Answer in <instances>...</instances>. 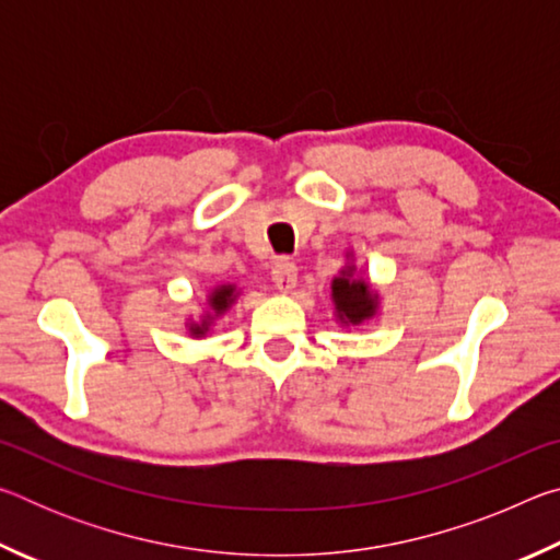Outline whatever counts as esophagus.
<instances>
[{
    "label": "esophagus",
    "mask_w": 560,
    "mask_h": 560,
    "mask_svg": "<svg viewBox=\"0 0 560 560\" xmlns=\"http://www.w3.org/2000/svg\"><path fill=\"white\" fill-rule=\"evenodd\" d=\"M296 273H299V269H296V264H293L291 259H287V257L277 259V261H273V267H271L273 287H277L283 293L293 291V289H296Z\"/></svg>",
    "instance_id": "34e87169"
}]
</instances>
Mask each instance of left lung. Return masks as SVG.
<instances>
[{"instance_id": "obj_1", "label": "left lung", "mask_w": 560, "mask_h": 560, "mask_svg": "<svg viewBox=\"0 0 560 560\" xmlns=\"http://www.w3.org/2000/svg\"><path fill=\"white\" fill-rule=\"evenodd\" d=\"M336 316L343 326H360L377 314V293L365 279L355 277V267H346L330 283Z\"/></svg>"}]
</instances>
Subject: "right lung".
<instances>
[{"mask_svg":"<svg viewBox=\"0 0 560 560\" xmlns=\"http://www.w3.org/2000/svg\"><path fill=\"white\" fill-rule=\"evenodd\" d=\"M236 293H240V291H236L234 283H222V287L212 289L210 296H207V303H210V311H207V314L200 320H192V324H189V336H195V338L205 336L207 330H210L212 320L217 316H222L224 311H230V306H232L234 299H236Z\"/></svg>","mask_w":560,"mask_h":560,"instance_id":"add662e5","label":"right lung"}]
</instances>
